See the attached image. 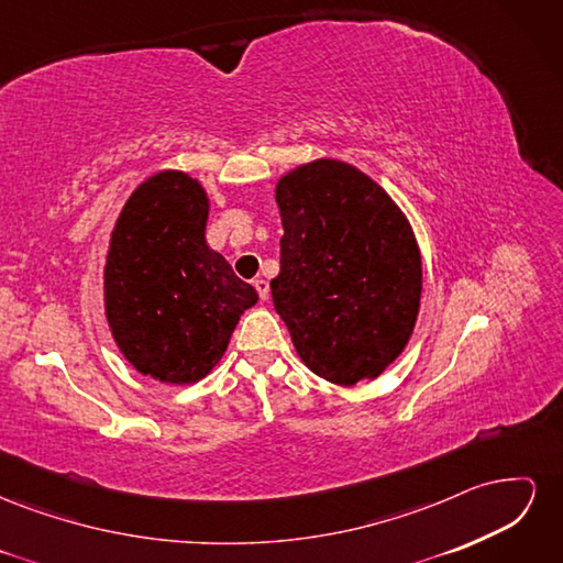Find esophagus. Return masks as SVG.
Returning a JSON list of instances; mask_svg holds the SVG:
<instances>
[{
	"mask_svg": "<svg viewBox=\"0 0 563 563\" xmlns=\"http://www.w3.org/2000/svg\"><path fill=\"white\" fill-rule=\"evenodd\" d=\"M253 286H255V291H258L261 300H267V296H269V282L267 279H255Z\"/></svg>",
	"mask_w": 563,
	"mask_h": 563,
	"instance_id": "34e87169",
	"label": "esophagus"
}]
</instances>
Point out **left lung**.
I'll return each instance as SVG.
<instances>
[{
	"mask_svg": "<svg viewBox=\"0 0 563 563\" xmlns=\"http://www.w3.org/2000/svg\"><path fill=\"white\" fill-rule=\"evenodd\" d=\"M275 310L302 364L335 385L373 380L413 335L422 261L408 218L360 168L321 157L277 180Z\"/></svg>",
	"mask_w": 563,
	"mask_h": 563,
	"instance_id": "1",
	"label": "left lung"
}]
</instances>
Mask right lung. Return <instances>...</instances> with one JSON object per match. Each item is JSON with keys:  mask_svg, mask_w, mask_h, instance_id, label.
<instances>
[{"mask_svg": "<svg viewBox=\"0 0 563 563\" xmlns=\"http://www.w3.org/2000/svg\"><path fill=\"white\" fill-rule=\"evenodd\" d=\"M211 199L190 174L145 178L117 216L103 267L110 333L143 376L192 385L223 360L255 288L207 244Z\"/></svg>", "mask_w": 563, "mask_h": 563, "instance_id": "right-lung-1", "label": "right lung"}]
</instances>
